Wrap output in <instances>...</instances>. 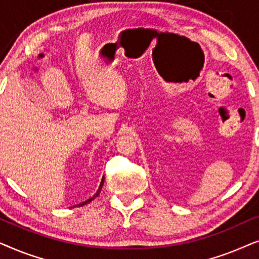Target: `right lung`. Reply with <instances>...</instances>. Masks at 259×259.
<instances>
[{"label": "right lung", "mask_w": 259, "mask_h": 259, "mask_svg": "<svg viewBox=\"0 0 259 259\" xmlns=\"http://www.w3.org/2000/svg\"><path fill=\"white\" fill-rule=\"evenodd\" d=\"M104 180H105V178H102V180H101V184H100V187H99V190H98V192H97V194H95L94 197H92V198H90V199L88 200H86V201H83L82 204H79L77 205V206H82V205H86V204H90L92 200H94V198L95 197H98L99 196V193H100V191H101V189H102V185H104Z\"/></svg>", "instance_id": "add662e5"}]
</instances>
